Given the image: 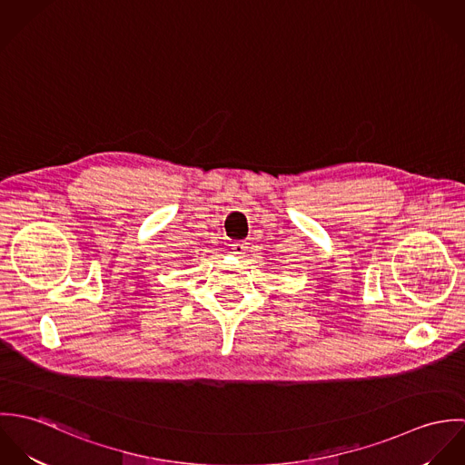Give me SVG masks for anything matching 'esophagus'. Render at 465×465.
Returning <instances> with one entry per match:
<instances>
[{
	"instance_id": "34e87169",
	"label": "esophagus",
	"mask_w": 465,
	"mask_h": 465,
	"mask_svg": "<svg viewBox=\"0 0 465 465\" xmlns=\"http://www.w3.org/2000/svg\"><path fill=\"white\" fill-rule=\"evenodd\" d=\"M247 243H243V242H236L234 245H232V254H236L238 258H243L245 254H247Z\"/></svg>"
}]
</instances>
